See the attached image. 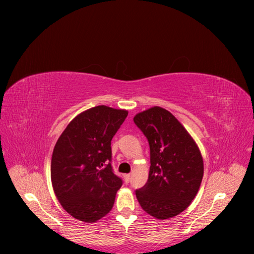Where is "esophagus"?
<instances>
[{
  "label": "esophagus",
  "instance_id": "1",
  "mask_svg": "<svg viewBox=\"0 0 254 254\" xmlns=\"http://www.w3.org/2000/svg\"><path fill=\"white\" fill-rule=\"evenodd\" d=\"M124 178H125V182H126V183H128L129 180H130V175H129V174H126V175L124 176Z\"/></svg>",
  "mask_w": 254,
  "mask_h": 254
}]
</instances>
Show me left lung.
I'll list each match as a JSON object with an SVG mask.
<instances>
[{
	"label": "left lung",
	"mask_w": 254,
	"mask_h": 254,
	"mask_svg": "<svg viewBox=\"0 0 254 254\" xmlns=\"http://www.w3.org/2000/svg\"><path fill=\"white\" fill-rule=\"evenodd\" d=\"M134 123L150 147L148 180L136 196L156 219L174 217L195 197L204 175L201 151L190 132L170 111L154 106L135 115Z\"/></svg>",
	"instance_id": "left-lung-1"
}]
</instances>
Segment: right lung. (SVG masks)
Returning <instances> with one entry per match:
<instances>
[{"label":"right lung","mask_w":254,"mask_h":254,"mask_svg":"<svg viewBox=\"0 0 254 254\" xmlns=\"http://www.w3.org/2000/svg\"><path fill=\"white\" fill-rule=\"evenodd\" d=\"M127 110L96 106L66 126L53 149L50 174L53 191L74 218L96 222L111 211L123 181L111 164V140Z\"/></svg>","instance_id":"add662e5"}]
</instances>
